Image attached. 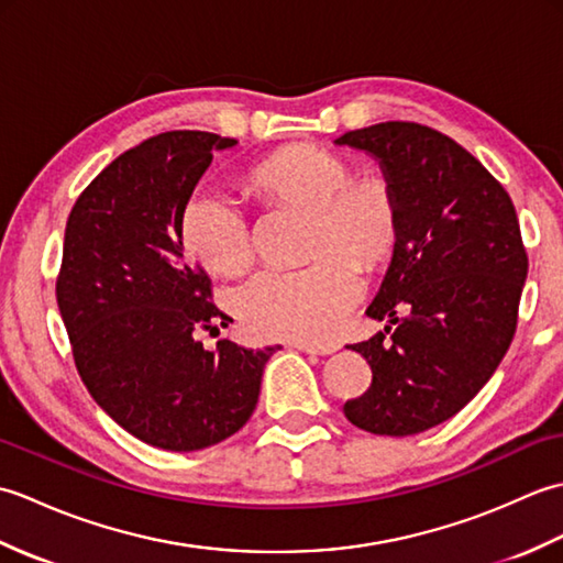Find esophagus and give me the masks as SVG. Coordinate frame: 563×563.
Masks as SVG:
<instances>
[{
	"mask_svg": "<svg viewBox=\"0 0 563 563\" xmlns=\"http://www.w3.org/2000/svg\"><path fill=\"white\" fill-rule=\"evenodd\" d=\"M292 345L297 351L312 353V355H329L339 349V345H333V343H309V341H295Z\"/></svg>",
	"mask_w": 563,
	"mask_h": 563,
	"instance_id": "esophagus-1",
	"label": "esophagus"
}]
</instances>
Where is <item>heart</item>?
<instances>
[{
	"mask_svg": "<svg viewBox=\"0 0 563 563\" xmlns=\"http://www.w3.org/2000/svg\"><path fill=\"white\" fill-rule=\"evenodd\" d=\"M244 188L261 206L305 212V256L314 261L256 275L239 292V317L256 336L327 341L361 295L354 268H385L397 249V188L385 172H351L341 154L314 145L275 150L244 174ZM181 239L200 266L227 278L254 261L249 220L222 196L186 202Z\"/></svg>",
	"mask_w": 563,
	"mask_h": 563,
	"instance_id": "b5f03b06",
	"label": "heart"
}]
</instances>
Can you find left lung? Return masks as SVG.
<instances>
[{
	"mask_svg": "<svg viewBox=\"0 0 563 563\" xmlns=\"http://www.w3.org/2000/svg\"><path fill=\"white\" fill-rule=\"evenodd\" d=\"M336 145L377 157L401 208L397 249L367 307L389 324L349 345L373 385L343 413L375 435L423 433L476 397L516 336L528 278L518 214L479 159L428 125L377 123Z\"/></svg>",
	"mask_w": 563,
	"mask_h": 563,
	"instance_id": "8db88e82",
	"label": "left lung"
}]
</instances>
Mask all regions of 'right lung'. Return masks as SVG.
<instances>
[{
    "label": "right lung",
    "instance_id": "obj_1",
    "mask_svg": "<svg viewBox=\"0 0 563 563\" xmlns=\"http://www.w3.org/2000/svg\"><path fill=\"white\" fill-rule=\"evenodd\" d=\"M232 145L200 130L140 142L81 190L65 230L55 292L77 373L118 426L172 452L234 435L275 351L198 341L230 317L184 258L181 210L212 154Z\"/></svg>",
    "mask_w": 563,
    "mask_h": 563
}]
</instances>
